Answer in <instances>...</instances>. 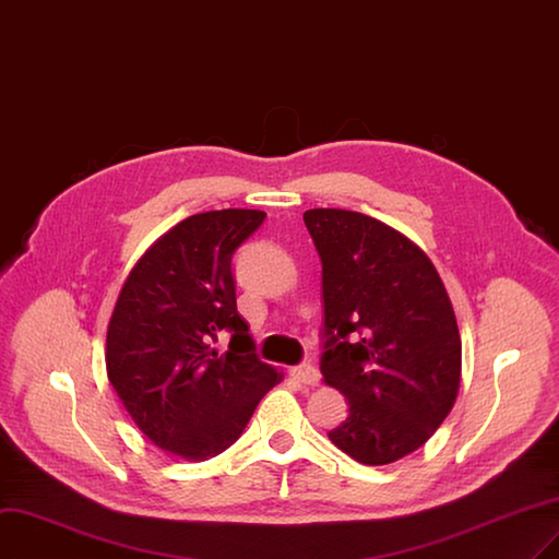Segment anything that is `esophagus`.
I'll return each instance as SVG.
<instances>
[{
  "mask_svg": "<svg viewBox=\"0 0 559 559\" xmlns=\"http://www.w3.org/2000/svg\"><path fill=\"white\" fill-rule=\"evenodd\" d=\"M290 378H293L295 382L304 384V386H318V384H320L318 368H316V366H308V364H304V366H293V368H290Z\"/></svg>",
  "mask_w": 559,
  "mask_h": 559,
  "instance_id": "34e87169",
  "label": "esophagus"
}]
</instances>
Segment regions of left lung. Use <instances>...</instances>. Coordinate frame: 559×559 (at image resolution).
Returning a JSON list of instances; mask_svg holds the SVG:
<instances>
[{"mask_svg": "<svg viewBox=\"0 0 559 559\" xmlns=\"http://www.w3.org/2000/svg\"><path fill=\"white\" fill-rule=\"evenodd\" d=\"M304 223L322 260L320 368L349 405L329 440L364 465L401 461L459 399L463 345L447 287L421 248L378 218L308 210Z\"/></svg>", "mask_w": 559, "mask_h": 559, "instance_id": "8db88e82", "label": "left lung"}]
</instances>
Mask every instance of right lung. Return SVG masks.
<instances>
[{
	"label": "right lung",
	"instance_id": "obj_1",
	"mask_svg": "<svg viewBox=\"0 0 559 559\" xmlns=\"http://www.w3.org/2000/svg\"><path fill=\"white\" fill-rule=\"evenodd\" d=\"M264 216L221 210L183 218L142 253L115 301L108 380L135 426L170 456H218L283 380L253 353L233 278L235 251ZM218 331L234 334L223 356L211 347Z\"/></svg>",
	"mask_w": 559,
	"mask_h": 559
}]
</instances>
